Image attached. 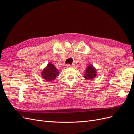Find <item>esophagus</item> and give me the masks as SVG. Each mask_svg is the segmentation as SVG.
Listing matches in <instances>:
<instances>
[{
  "mask_svg": "<svg viewBox=\"0 0 134 134\" xmlns=\"http://www.w3.org/2000/svg\"><path fill=\"white\" fill-rule=\"evenodd\" d=\"M74 65H70V64H68L67 65V66L69 67V68H72V67H74Z\"/></svg>",
  "mask_w": 134,
  "mask_h": 134,
  "instance_id": "1",
  "label": "esophagus"
}]
</instances>
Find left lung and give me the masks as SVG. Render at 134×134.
<instances>
[{
  "label": "left lung",
  "mask_w": 134,
  "mask_h": 134,
  "mask_svg": "<svg viewBox=\"0 0 134 134\" xmlns=\"http://www.w3.org/2000/svg\"><path fill=\"white\" fill-rule=\"evenodd\" d=\"M97 71L96 69L93 66L92 64H90L86 68V73L84 78L88 80H92L97 76Z\"/></svg>",
  "instance_id": "8db88e82"
}]
</instances>
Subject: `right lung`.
I'll use <instances>...</instances> for the list:
<instances>
[{
	"instance_id": "obj_1",
	"label": "right lung",
	"mask_w": 134,
	"mask_h": 134,
	"mask_svg": "<svg viewBox=\"0 0 134 134\" xmlns=\"http://www.w3.org/2000/svg\"><path fill=\"white\" fill-rule=\"evenodd\" d=\"M59 74V72L58 69H56L55 66H54L53 64L50 63L43 70L41 75L44 79H45L46 81L51 82V81L56 79Z\"/></svg>"
}]
</instances>
